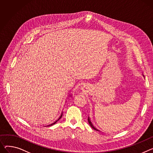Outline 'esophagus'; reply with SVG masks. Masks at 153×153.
Masks as SVG:
<instances>
[{
	"label": "esophagus",
	"instance_id": "1",
	"mask_svg": "<svg viewBox=\"0 0 153 153\" xmlns=\"http://www.w3.org/2000/svg\"><path fill=\"white\" fill-rule=\"evenodd\" d=\"M85 88H85V86H82V90H84Z\"/></svg>",
	"mask_w": 153,
	"mask_h": 153
}]
</instances>
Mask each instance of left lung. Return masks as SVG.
Segmentation results:
<instances>
[{
  "instance_id": "8db88e82",
  "label": "left lung",
  "mask_w": 153,
  "mask_h": 153,
  "mask_svg": "<svg viewBox=\"0 0 153 153\" xmlns=\"http://www.w3.org/2000/svg\"><path fill=\"white\" fill-rule=\"evenodd\" d=\"M143 77H145L144 76V75L143 74ZM88 123H89V124H90V126L91 127V128H93L94 130H97V131H101L100 130H98L97 128H95L94 126V125L92 124V123H91V122L90 121V117H88Z\"/></svg>"
}]
</instances>
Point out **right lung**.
<instances>
[{"label": "right lung", "mask_w": 153, "mask_h": 153, "mask_svg": "<svg viewBox=\"0 0 153 153\" xmlns=\"http://www.w3.org/2000/svg\"><path fill=\"white\" fill-rule=\"evenodd\" d=\"M68 97H71L72 96V94H69V95H68ZM62 114H63V113H62V114H61V115H60V116L58 117V119L56 120H55L54 123H52L51 124H49V125H47V126H44V127H48V126H52V125H53V124H55L56 122L58 121V120H59L61 118H62Z\"/></svg>", "instance_id": "1"}]
</instances>
